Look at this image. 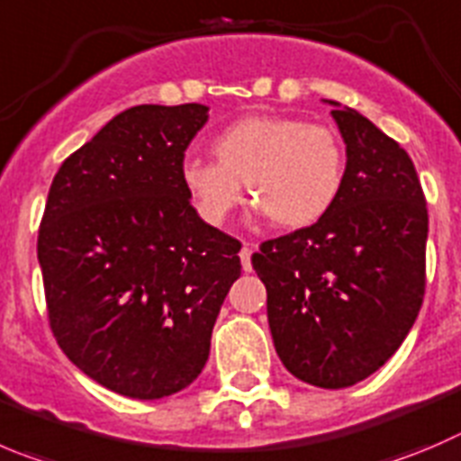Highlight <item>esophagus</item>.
Returning <instances> with one entry per match:
<instances>
[{
	"mask_svg": "<svg viewBox=\"0 0 461 461\" xmlns=\"http://www.w3.org/2000/svg\"><path fill=\"white\" fill-rule=\"evenodd\" d=\"M251 256H253V247H251V244H244L242 251H240V260H242V269L244 271H251L253 269Z\"/></svg>",
	"mask_w": 461,
	"mask_h": 461,
	"instance_id": "obj_1",
	"label": "esophagus"
}]
</instances>
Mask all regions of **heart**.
I'll list each match as a JSON object with an SVG mask.
<instances>
[{
  "label": "heart",
  "instance_id": "obj_1",
  "mask_svg": "<svg viewBox=\"0 0 461 461\" xmlns=\"http://www.w3.org/2000/svg\"><path fill=\"white\" fill-rule=\"evenodd\" d=\"M210 149L217 163L185 158L181 165L183 187L210 226H223L244 203L242 185H249L253 205L287 230L326 217L344 187V144L314 122L244 117L219 131Z\"/></svg>",
  "mask_w": 461,
  "mask_h": 461
}]
</instances>
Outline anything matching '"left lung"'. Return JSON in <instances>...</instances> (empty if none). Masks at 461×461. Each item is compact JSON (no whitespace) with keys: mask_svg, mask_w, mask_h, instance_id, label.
<instances>
[{"mask_svg":"<svg viewBox=\"0 0 461 461\" xmlns=\"http://www.w3.org/2000/svg\"><path fill=\"white\" fill-rule=\"evenodd\" d=\"M332 117L348 158L339 199L251 258L280 362L323 389L369 378L396 353L423 303L428 242L425 194L405 149L350 108L335 104Z\"/></svg>","mask_w":461,"mask_h":461,"instance_id":"left-lung-1","label":"left lung"}]
</instances>
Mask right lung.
Instances as JSON below:
<instances>
[{"label": "right lung", "instance_id": "obj_1", "mask_svg": "<svg viewBox=\"0 0 461 461\" xmlns=\"http://www.w3.org/2000/svg\"><path fill=\"white\" fill-rule=\"evenodd\" d=\"M201 104L133 106L65 158L38 230L50 328L74 365L140 401L185 389L210 353L242 242L181 181Z\"/></svg>", "mask_w": 461, "mask_h": 461}]
</instances>
